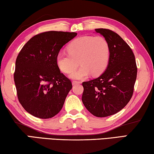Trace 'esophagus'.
Masks as SVG:
<instances>
[{
  "instance_id": "obj_1",
  "label": "esophagus",
  "mask_w": 154,
  "mask_h": 154,
  "mask_svg": "<svg viewBox=\"0 0 154 154\" xmlns=\"http://www.w3.org/2000/svg\"><path fill=\"white\" fill-rule=\"evenodd\" d=\"M78 84H80V82L79 81H72V85H78Z\"/></svg>"
}]
</instances>
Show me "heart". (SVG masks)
<instances>
[{"mask_svg": "<svg viewBox=\"0 0 154 154\" xmlns=\"http://www.w3.org/2000/svg\"><path fill=\"white\" fill-rule=\"evenodd\" d=\"M68 54H57L56 62L60 71L69 74L78 67L79 60L82 66L69 75L72 79L80 80L92 74L94 76L102 74L108 66L110 48L104 37L82 36L68 45Z\"/></svg>", "mask_w": 154, "mask_h": 154, "instance_id": "heart-1", "label": "heart"}]
</instances>
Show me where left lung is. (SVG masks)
Masks as SVG:
<instances>
[{"label":"left lung","mask_w":154,"mask_h":154,"mask_svg":"<svg viewBox=\"0 0 154 154\" xmlns=\"http://www.w3.org/2000/svg\"><path fill=\"white\" fill-rule=\"evenodd\" d=\"M95 32L109 44L110 60L100 76L82 82V101L92 115L105 117L119 112L129 102L134 91L137 67L132 49L119 35L106 29H97Z\"/></svg>","instance_id":"left-lung-1"}]
</instances>
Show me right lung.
I'll use <instances>...</instances> for the list:
<instances>
[{
	"instance_id": "right-lung-1",
	"label": "right lung",
	"mask_w": 154,
	"mask_h": 154,
	"mask_svg": "<svg viewBox=\"0 0 154 154\" xmlns=\"http://www.w3.org/2000/svg\"><path fill=\"white\" fill-rule=\"evenodd\" d=\"M76 32L48 31L35 35L16 59L14 82L19 102L25 110L41 119L60 112L72 85L60 73L56 57Z\"/></svg>"
}]
</instances>
